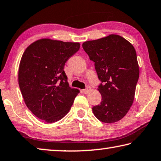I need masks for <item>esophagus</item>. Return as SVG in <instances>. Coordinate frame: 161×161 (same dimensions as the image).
<instances>
[{"instance_id":"1","label":"esophagus","mask_w":161,"mask_h":161,"mask_svg":"<svg viewBox=\"0 0 161 161\" xmlns=\"http://www.w3.org/2000/svg\"><path fill=\"white\" fill-rule=\"evenodd\" d=\"M91 90V87H89V86H87L86 87V89H83L82 90V92H84V94H87L88 93V92Z\"/></svg>"}]
</instances>
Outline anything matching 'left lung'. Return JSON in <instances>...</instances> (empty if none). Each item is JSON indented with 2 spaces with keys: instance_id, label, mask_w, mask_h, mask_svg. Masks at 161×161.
Masks as SVG:
<instances>
[{
  "instance_id": "8db88e82",
  "label": "left lung",
  "mask_w": 161,
  "mask_h": 161,
  "mask_svg": "<svg viewBox=\"0 0 161 161\" xmlns=\"http://www.w3.org/2000/svg\"><path fill=\"white\" fill-rule=\"evenodd\" d=\"M82 47L94 62L98 77L103 83L97 89L102 102L92 108L94 116L103 123L119 121L134 100L139 77L135 48L125 38L114 34L84 42Z\"/></svg>"
}]
</instances>
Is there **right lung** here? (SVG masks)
I'll use <instances>...</instances> for the list:
<instances>
[{"label":"right lung","mask_w":161,"mask_h":161,"mask_svg":"<svg viewBox=\"0 0 161 161\" xmlns=\"http://www.w3.org/2000/svg\"><path fill=\"white\" fill-rule=\"evenodd\" d=\"M80 47L79 42L42 38L25 49L20 62L18 84L31 112L54 123L69 112L80 90L71 88L64 67Z\"/></svg>","instance_id":"add662e5"}]
</instances>
